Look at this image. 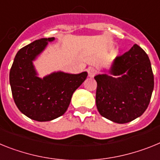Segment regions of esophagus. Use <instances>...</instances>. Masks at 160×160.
Listing matches in <instances>:
<instances>
[{"label": "esophagus", "instance_id": "1", "mask_svg": "<svg viewBox=\"0 0 160 160\" xmlns=\"http://www.w3.org/2000/svg\"><path fill=\"white\" fill-rule=\"evenodd\" d=\"M96 73H97V71H96L95 68H88V74L89 77H91V78L92 77H93V76L96 75Z\"/></svg>", "mask_w": 160, "mask_h": 160}]
</instances>
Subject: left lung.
I'll return each mask as SVG.
<instances>
[{
  "mask_svg": "<svg viewBox=\"0 0 160 160\" xmlns=\"http://www.w3.org/2000/svg\"><path fill=\"white\" fill-rule=\"evenodd\" d=\"M108 72L94 77L100 114L119 124L141 116L148 107L154 89L153 72L147 53L134 44L130 51L113 59Z\"/></svg>",
  "mask_w": 160,
  "mask_h": 160,
  "instance_id": "left-lung-1",
  "label": "left lung"
}]
</instances>
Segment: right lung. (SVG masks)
Here are the masks:
<instances>
[{"mask_svg": "<svg viewBox=\"0 0 160 160\" xmlns=\"http://www.w3.org/2000/svg\"><path fill=\"white\" fill-rule=\"evenodd\" d=\"M55 38H40L19 50L9 72V84L17 107L32 120L47 122L64 114L72 94L88 72H55L40 78L34 61Z\"/></svg>", "mask_w": 160, "mask_h": 160, "instance_id": "obj_1", "label": "right lung"}]
</instances>
